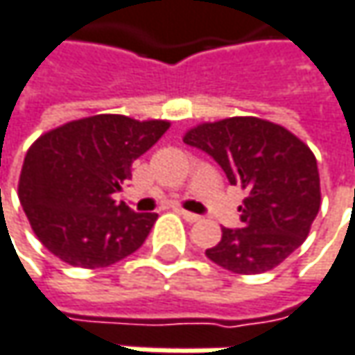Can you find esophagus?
<instances>
[{"label":"esophagus","mask_w":355,"mask_h":355,"mask_svg":"<svg viewBox=\"0 0 355 355\" xmlns=\"http://www.w3.org/2000/svg\"><path fill=\"white\" fill-rule=\"evenodd\" d=\"M178 212H180V214H182V218H184V220H188V223H198L200 220V216L198 214H194V212H188V210H182V208H180Z\"/></svg>","instance_id":"obj_1"}]
</instances>
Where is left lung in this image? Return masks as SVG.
Returning a JSON list of instances; mask_svg holds the SVG:
<instances>
[{"mask_svg":"<svg viewBox=\"0 0 355 355\" xmlns=\"http://www.w3.org/2000/svg\"><path fill=\"white\" fill-rule=\"evenodd\" d=\"M184 143L212 157L229 184L247 190L241 229L223 227L218 245L206 249L233 274H263L306 239L321 206L313 151L280 124L235 116L188 130Z\"/></svg>","mask_w":355,"mask_h":355,"instance_id":"left-lung-1","label":"left lung"}]
</instances>
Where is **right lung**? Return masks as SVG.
I'll use <instances>...</instances> for the list:
<instances>
[{
  "label": "right lung",
  "instance_id": "obj_1",
  "mask_svg": "<svg viewBox=\"0 0 355 355\" xmlns=\"http://www.w3.org/2000/svg\"><path fill=\"white\" fill-rule=\"evenodd\" d=\"M169 128L98 114L42 135L24 159L18 196L34 235L77 268H106L145 243L155 212H135L114 194L130 180L132 161Z\"/></svg>",
  "mask_w": 355,
  "mask_h": 355
}]
</instances>
